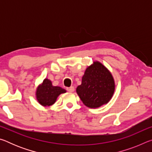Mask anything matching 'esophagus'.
Listing matches in <instances>:
<instances>
[{
	"label": "esophagus",
	"instance_id": "1",
	"mask_svg": "<svg viewBox=\"0 0 152 152\" xmlns=\"http://www.w3.org/2000/svg\"><path fill=\"white\" fill-rule=\"evenodd\" d=\"M67 91L68 92H72L74 91V86H71V87H69V88H66Z\"/></svg>",
	"mask_w": 152,
	"mask_h": 152
}]
</instances>
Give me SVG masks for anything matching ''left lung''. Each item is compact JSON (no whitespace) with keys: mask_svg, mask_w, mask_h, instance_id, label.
Segmentation results:
<instances>
[{"mask_svg":"<svg viewBox=\"0 0 152 152\" xmlns=\"http://www.w3.org/2000/svg\"><path fill=\"white\" fill-rule=\"evenodd\" d=\"M115 90L111 73L103 64L96 61L86 69L76 92L84 105L96 109L110 101Z\"/></svg>","mask_w":152,"mask_h":152,"instance_id":"8db88e82","label":"left lung"}]
</instances>
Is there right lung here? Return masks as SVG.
I'll list each match as a JSON object with an SVG mask.
<instances>
[{
    "label": "right lung",
    "mask_w": 152,
    "mask_h": 152,
    "mask_svg": "<svg viewBox=\"0 0 152 152\" xmlns=\"http://www.w3.org/2000/svg\"><path fill=\"white\" fill-rule=\"evenodd\" d=\"M66 91L60 86L52 85L50 80L45 78L36 90V99L43 107H49L56 102L59 95L65 93Z\"/></svg>",
    "instance_id": "obj_1"
}]
</instances>
